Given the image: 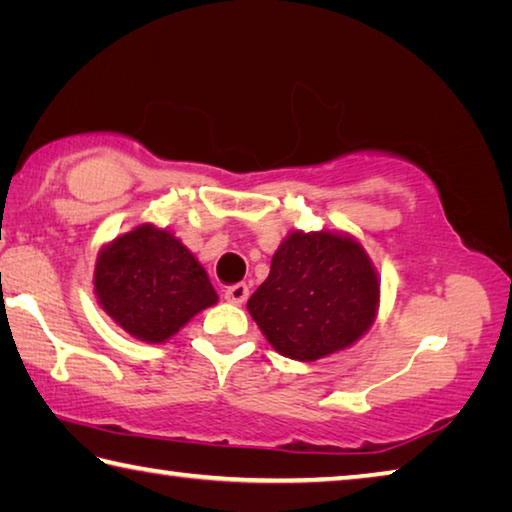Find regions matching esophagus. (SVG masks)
Wrapping results in <instances>:
<instances>
[{
  "label": "esophagus",
  "mask_w": 512,
  "mask_h": 512,
  "mask_svg": "<svg viewBox=\"0 0 512 512\" xmlns=\"http://www.w3.org/2000/svg\"><path fill=\"white\" fill-rule=\"evenodd\" d=\"M223 298L232 302V305H244L246 298H248V284H244V282L232 284V287L223 291Z\"/></svg>",
  "instance_id": "obj_1"
}]
</instances>
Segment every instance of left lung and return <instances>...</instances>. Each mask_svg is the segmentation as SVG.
Listing matches in <instances>:
<instances>
[{
	"label": "left lung",
	"instance_id": "left-lung-1",
	"mask_svg": "<svg viewBox=\"0 0 512 512\" xmlns=\"http://www.w3.org/2000/svg\"><path fill=\"white\" fill-rule=\"evenodd\" d=\"M379 309V275L348 232L293 230L248 311L282 357L318 361L357 343Z\"/></svg>",
	"mask_w": 512,
	"mask_h": 512
}]
</instances>
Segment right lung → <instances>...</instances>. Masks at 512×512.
Returning a JSON list of instances; mask_svg holds the SVG:
<instances>
[{"instance_id": "right-lung-1", "label": "right lung", "mask_w": 512, "mask_h": 512, "mask_svg": "<svg viewBox=\"0 0 512 512\" xmlns=\"http://www.w3.org/2000/svg\"><path fill=\"white\" fill-rule=\"evenodd\" d=\"M94 293L124 332L146 343L169 341L219 300L192 250L153 223L137 225L101 248Z\"/></svg>"}]
</instances>
